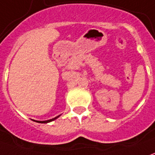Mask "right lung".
<instances>
[{
    "label": "right lung",
    "instance_id": "right-lung-1",
    "mask_svg": "<svg viewBox=\"0 0 155 155\" xmlns=\"http://www.w3.org/2000/svg\"><path fill=\"white\" fill-rule=\"evenodd\" d=\"M58 117V116H57V117L53 118V119H51V120H45V121H37V122H40V123H48V122H51L52 121V120H56L57 118Z\"/></svg>",
    "mask_w": 155,
    "mask_h": 155
}]
</instances>
